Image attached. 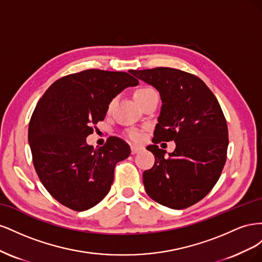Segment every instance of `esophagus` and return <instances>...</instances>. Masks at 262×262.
Returning a JSON list of instances; mask_svg holds the SVG:
<instances>
[{
    "mask_svg": "<svg viewBox=\"0 0 262 262\" xmlns=\"http://www.w3.org/2000/svg\"><path fill=\"white\" fill-rule=\"evenodd\" d=\"M142 149H144L142 146H139V145H131V153H132V154H137V153L141 152Z\"/></svg>",
    "mask_w": 262,
    "mask_h": 262,
    "instance_id": "obj_1",
    "label": "esophagus"
}]
</instances>
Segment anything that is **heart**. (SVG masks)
Masks as SVG:
<instances>
[{"mask_svg":"<svg viewBox=\"0 0 262 262\" xmlns=\"http://www.w3.org/2000/svg\"><path fill=\"white\" fill-rule=\"evenodd\" d=\"M156 93L155 90L153 89V87L150 86H141L139 87V89L134 92V98H136V100H140L143 97L147 96V95H150V94H154ZM114 105H115V99L110 100L109 104L107 106V110L108 113H110L114 108ZM128 137L132 140V141H140L142 138H143V134H142L141 131L139 130H131L128 132Z\"/></svg>","mask_w":262,"mask_h":262,"instance_id":"heart-1","label":"heart"}]
</instances>
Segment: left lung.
Returning a JSON list of instances; mask_svg holds the SVG:
<instances>
[{
  "instance_id": "left-lung-1",
  "label": "left lung",
  "mask_w": 262,
  "mask_h": 262,
  "mask_svg": "<svg viewBox=\"0 0 262 262\" xmlns=\"http://www.w3.org/2000/svg\"><path fill=\"white\" fill-rule=\"evenodd\" d=\"M153 85L162 98L154 144L153 167L143 172L146 193L171 209H186L202 200L217 182L227 157L228 130L216 97L198 76L171 68L131 70ZM175 140L168 157L157 144Z\"/></svg>"
}]
</instances>
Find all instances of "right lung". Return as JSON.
Listing matches in <instances>:
<instances>
[{
    "label": "right lung",
    "mask_w": 262,
    "mask_h": 262,
    "mask_svg": "<svg viewBox=\"0 0 262 262\" xmlns=\"http://www.w3.org/2000/svg\"><path fill=\"white\" fill-rule=\"evenodd\" d=\"M138 84L126 72L90 69L59 78L39 99L28 126L34 167L64 207L89 210L110 191L116 165L130 155V146L110 137L94 148L86 138L105 119L109 101Z\"/></svg>",
    "instance_id": "1"
}]
</instances>
